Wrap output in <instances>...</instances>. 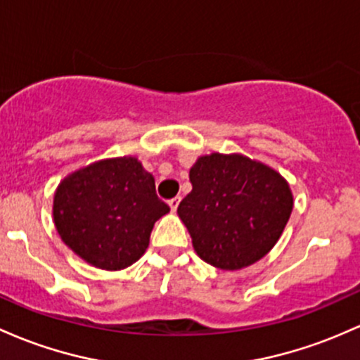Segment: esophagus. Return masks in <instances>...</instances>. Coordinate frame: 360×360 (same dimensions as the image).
Returning <instances> with one entry per match:
<instances>
[{"label":"esophagus","instance_id":"esophagus-1","mask_svg":"<svg viewBox=\"0 0 360 360\" xmlns=\"http://www.w3.org/2000/svg\"><path fill=\"white\" fill-rule=\"evenodd\" d=\"M179 201H181V196H176V198L169 200V207H171L172 212L177 210V207H179Z\"/></svg>","mask_w":360,"mask_h":360}]
</instances>
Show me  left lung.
<instances>
[{
  "instance_id": "1",
  "label": "left lung",
  "mask_w": 360,
  "mask_h": 360,
  "mask_svg": "<svg viewBox=\"0 0 360 360\" xmlns=\"http://www.w3.org/2000/svg\"><path fill=\"white\" fill-rule=\"evenodd\" d=\"M191 193L177 213L203 262L239 270L262 259L282 236L294 207L287 181L243 155L200 157Z\"/></svg>"
}]
</instances>
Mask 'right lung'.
Wrapping results in <instances>:
<instances>
[{
  "label": "right lung",
  "mask_w": 360,
  "mask_h": 360,
  "mask_svg": "<svg viewBox=\"0 0 360 360\" xmlns=\"http://www.w3.org/2000/svg\"><path fill=\"white\" fill-rule=\"evenodd\" d=\"M171 208L135 157L101 160L59 184L54 224L63 243L102 270L129 266L148 248L153 224Z\"/></svg>",
  "instance_id": "add662e5"
}]
</instances>
